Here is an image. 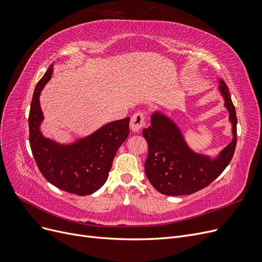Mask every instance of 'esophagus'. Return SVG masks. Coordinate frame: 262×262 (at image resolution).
I'll use <instances>...</instances> for the list:
<instances>
[{"label": "esophagus", "mask_w": 262, "mask_h": 262, "mask_svg": "<svg viewBox=\"0 0 262 262\" xmlns=\"http://www.w3.org/2000/svg\"><path fill=\"white\" fill-rule=\"evenodd\" d=\"M145 124V116L143 113L134 114L130 121V129L132 132H139Z\"/></svg>", "instance_id": "1"}]
</instances>
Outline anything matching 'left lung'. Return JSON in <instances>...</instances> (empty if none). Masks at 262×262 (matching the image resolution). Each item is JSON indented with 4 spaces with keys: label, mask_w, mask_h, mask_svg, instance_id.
Returning a JSON list of instances; mask_svg holds the SVG:
<instances>
[{
    "label": "left lung",
    "mask_w": 262,
    "mask_h": 262,
    "mask_svg": "<svg viewBox=\"0 0 262 262\" xmlns=\"http://www.w3.org/2000/svg\"><path fill=\"white\" fill-rule=\"evenodd\" d=\"M219 84L233 138L216 155L198 153L190 147L179 124L162 110L156 109L150 115V125L142 133L148 144L144 169L158 192L166 195L194 193L216 179L232 161L237 138L236 112L228 87L221 78Z\"/></svg>",
    "instance_id": "1"
}]
</instances>
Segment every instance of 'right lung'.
Masks as SVG:
<instances>
[{"label":"right lung","instance_id":"1","mask_svg":"<svg viewBox=\"0 0 262 262\" xmlns=\"http://www.w3.org/2000/svg\"><path fill=\"white\" fill-rule=\"evenodd\" d=\"M53 73V63L38 82L29 112V143L39 170L50 184L77 195L96 192L105 184L118 148L129 136L130 118L101 125L69 143L47 138L41 131L40 94Z\"/></svg>","mask_w":262,"mask_h":262}]
</instances>
